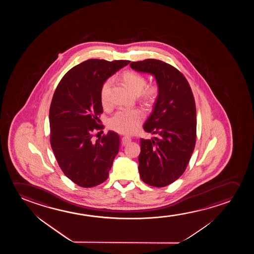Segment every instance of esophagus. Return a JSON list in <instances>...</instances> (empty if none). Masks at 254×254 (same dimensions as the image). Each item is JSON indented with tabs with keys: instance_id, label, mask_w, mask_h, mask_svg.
Here are the masks:
<instances>
[{
	"instance_id": "34e87169",
	"label": "esophagus",
	"mask_w": 254,
	"mask_h": 254,
	"mask_svg": "<svg viewBox=\"0 0 254 254\" xmlns=\"http://www.w3.org/2000/svg\"><path fill=\"white\" fill-rule=\"evenodd\" d=\"M122 142L123 146L128 145L129 143L131 142V138L128 136H124V137H122Z\"/></svg>"
}]
</instances>
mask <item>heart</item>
I'll list each match as a JSON object with an SVG mask.
<instances>
[{
	"label": "heart",
	"instance_id": "obj_1",
	"mask_svg": "<svg viewBox=\"0 0 254 254\" xmlns=\"http://www.w3.org/2000/svg\"><path fill=\"white\" fill-rule=\"evenodd\" d=\"M122 79L133 94L139 95L140 101L144 104H152L155 101L159 94L158 87L156 85H151L146 87V78L141 74L132 71H127L122 74ZM112 85L113 80L112 79H108L101 87V103L104 107H107L108 105V96ZM143 120L144 115L139 109L123 110L117 112L109 120L108 126L115 132L122 134H129L134 132L139 127V126L142 123Z\"/></svg>",
	"mask_w": 254,
	"mask_h": 254
}]
</instances>
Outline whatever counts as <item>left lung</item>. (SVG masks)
Segmentation results:
<instances>
[{"mask_svg":"<svg viewBox=\"0 0 254 254\" xmlns=\"http://www.w3.org/2000/svg\"><path fill=\"white\" fill-rule=\"evenodd\" d=\"M132 69L156 80L159 94L144 130L154 134L140 139L139 173L146 184L163 188L183 174L196 142L194 98L184 75L159 60L133 62Z\"/></svg>","mask_w":254,"mask_h":254,"instance_id":"obj_1","label":"left lung"}]
</instances>
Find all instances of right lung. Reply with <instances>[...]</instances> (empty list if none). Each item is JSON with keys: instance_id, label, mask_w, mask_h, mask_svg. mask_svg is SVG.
<instances>
[{"instance_id": "obj_1", "label": "right lung", "mask_w": 254, "mask_h": 254, "mask_svg": "<svg viewBox=\"0 0 254 254\" xmlns=\"http://www.w3.org/2000/svg\"><path fill=\"white\" fill-rule=\"evenodd\" d=\"M129 63L87 60L71 68L55 91L49 109L51 147L64 174L81 188L104 182L119 153L118 133L109 131L95 142L92 138L101 129V87Z\"/></svg>"}]
</instances>
